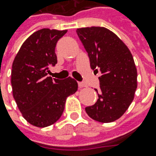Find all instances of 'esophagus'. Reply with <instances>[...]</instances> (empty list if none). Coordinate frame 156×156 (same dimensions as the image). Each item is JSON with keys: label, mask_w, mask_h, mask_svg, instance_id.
Segmentation results:
<instances>
[{"label": "esophagus", "mask_w": 156, "mask_h": 156, "mask_svg": "<svg viewBox=\"0 0 156 156\" xmlns=\"http://www.w3.org/2000/svg\"><path fill=\"white\" fill-rule=\"evenodd\" d=\"M78 86H79V87H87V85L85 84V83H83V82H78Z\"/></svg>", "instance_id": "34e87169"}]
</instances>
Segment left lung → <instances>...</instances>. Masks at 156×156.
<instances>
[{"mask_svg": "<svg viewBox=\"0 0 156 156\" xmlns=\"http://www.w3.org/2000/svg\"><path fill=\"white\" fill-rule=\"evenodd\" d=\"M76 33L99 77L98 100L85 108L88 116L100 122L119 119L133 101L137 87V69L134 58L122 40L103 27L77 28Z\"/></svg>", "mask_w": 156, "mask_h": 156, "instance_id": "8db88e82", "label": "left lung"}]
</instances>
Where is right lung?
I'll use <instances>...</instances> for the list:
<instances>
[{
    "label": "right lung",
    "mask_w": 156,
    "mask_h": 156,
    "mask_svg": "<svg viewBox=\"0 0 156 156\" xmlns=\"http://www.w3.org/2000/svg\"><path fill=\"white\" fill-rule=\"evenodd\" d=\"M68 30L42 28L27 38L15 55L11 71L13 96L27 122L45 128L62 115L66 100L77 91L75 79H53L49 66L57 63L55 46Z\"/></svg>",
    "instance_id": "1"
}]
</instances>
